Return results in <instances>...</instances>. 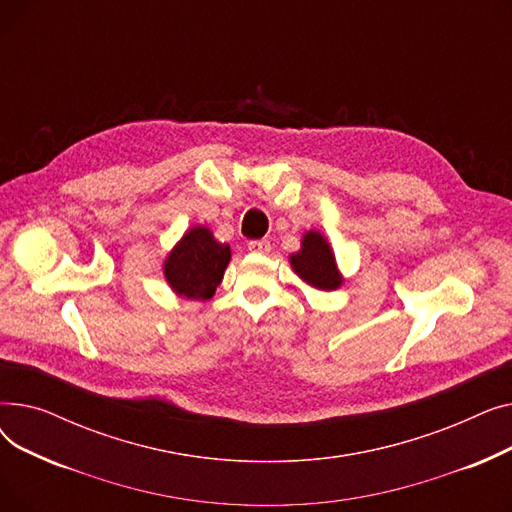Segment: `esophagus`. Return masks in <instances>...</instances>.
<instances>
[{"label": "esophagus", "instance_id": "34e87169", "mask_svg": "<svg viewBox=\"0 0 512 512\" xmlns=\"http://www.w3.org/2000/svg\"><path fill=\"white\" fill-rule=\"evenodd\" d=\"M249 251H251V253H259V255H265V253L272 251V245H270V240H265V238H261V240H249Z\"/></svg>", "mask_w": 512, "mask_h": 512}]
</instances>
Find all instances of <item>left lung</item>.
Instances as JSON below:
<instances>
[{
    "label": "left lung",
    "instance_id": "1",
    "mask_svg": "<svg viewBox=\"0 0 512 512\" xmlns=\"http://www.w3.org/2000/svg\"><path fill=\"white\" fill-rule=\"evenodd\" d=\"M288 259L292 272L317 290H336L344 282L328 238L317 230L305 232L301 249Z\"/></svg>",
    "mask_w": 512,
    "mask_h": 512
}]
</instances>
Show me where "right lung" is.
Wrapping results in <instances>:
<instances>
[{
	"mask_svg": "<svg viewBox=\"0 0 512 512\" xmlns=\"http://www.w3.org/2000/svg\"><path fill=\"white\" fill-rule=\"evenodd\" d=\"M230 257V245L215 240L209 228L193 226L164 261L166 282L178 297L207 301L220 286Z\"/></svg>",
	"mask_w": 512,
	"mask_h": 512,
	"instance_id": "add662e5",
	"label": "right lung"
}]
</instances>
